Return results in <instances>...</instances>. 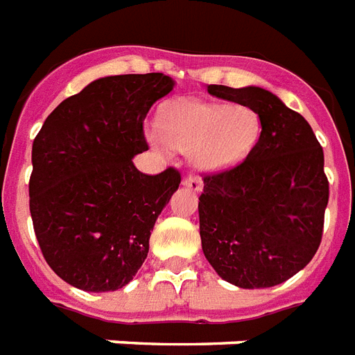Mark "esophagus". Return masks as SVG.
<instances>
[{
    "instance_id": "1",
    "label": "esophagus",
    "mask_w": 355,
    "mask_h": 355,
    "mask_svg": "<svg viewBox=\"0 0 355 355\" xmlns=\"http://www.w3.org/2000/svg\"><path fill=\"white\" fill-rule=\"evenodd\" d=\"M182 184L186 186L188 189H191V191H201L202 189V182H201V178L197 177V175H186L182 180Z\"/></svg>"
}]
</instances>
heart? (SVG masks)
Segmentation results:
<instances>
[{
  "mask_svg": "<svg viewBox=\"0 0 355 355\" xmlns=\"http://www.w3.org/2000/svg\"><path fill=\"white\" fill-rule=\"evenodd\" d=\"M261 130V117L250 105L180 100L167 107L159 134L150 132V139L162 148L169 145L189 153L197 169L220 171L240 164L253 150Z\"/></svg>",
  "mask_w": 355,
  "mask_h": 355,
  "instance_id": "b5f03b06",
  "label": "heart"
}]
</instances>
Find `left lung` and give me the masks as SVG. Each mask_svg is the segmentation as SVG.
I'll return each mask as SVG.
<instances>
[{
  "mask_svg": "<svg viewBox=\"0 0 355 355\" xmlns=\"http://www.w3.org/2000/svg\"><path fill=\"white\" fill-rule=\"evenodd\" d=\"M218 98L261 117L259 141L245 158L202 175L199 234L207 261L240 288L291 279L322 242L329 182L311 124L261 87L208 85Z\"/></svg>",
  "mask_w": 355,
  "mask_h": 355,
  "instance_id": "obj_1",
  "label": "left lung"
}]
</instances>
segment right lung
<instances>
[{"label":"right lung","mask_w":355,"mask_h":355,"mask_svg":"<svg viewBox=\"0 0 355 355\" xmlns=\"http://www.w3.org/2000/svg\"><path fill=\"white\" fill-rule=\"evenodd\" d=\"M173 91L169 76H107L48 115L31 150L29 210L48 266L87 292L123 288L147 259L156 218L180 184L167 167L137 171L143 123Z\"/></svg>","instance_id":"obj_1"}]
</instances>
